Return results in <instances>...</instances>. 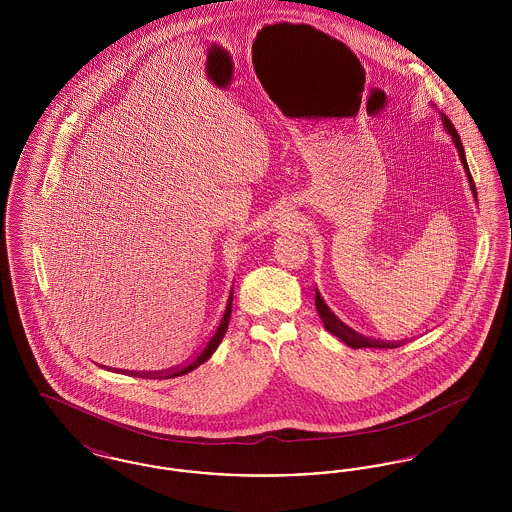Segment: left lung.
Returning a JSON list of instances; mask_svg holds the SVG:
<instances>
[{
	"label": "left lung",
	"mask_w": 512,
	"mask_h": 512,
	"mask_svg": "<svg viewBox=\"0 0 512 512\" xmlns=\"http://www.w3.org/2000/svg\"><path fill=\"white\" fill-rule=\"evenodd\" d=\"M432 107H434V105H432ZM439 117H441V122H443L445 132L451 136L453 144L457 147V153H459V157H461V163H463L464 172H466V178H468V184H470V190H472L474 199H476V186H474V182H472V174L468 171V163H466V155H464L461 136H459V132L455 130L453 122L449 121L443 113H441ZM476 201H478V199H476ZM315 305H317L318 317L322 320L324 328H326L332 336H336L338 340L343 341L345 345H349V347H353V349H361V347L395 349V347H399V345H401V341L372 340V338H368V336H363V334L355 332V330H353V328H349L347 324H343L340 318L336 317V315L330 311V307H328V305H326V301L322 299V295L318 292V288L315 290Z\"/></svg>",
	"instance_id": "1"
}]
</instances>
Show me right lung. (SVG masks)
Returning <instances> with one entry per match:
<instances>
[{"label":"right lung","mask_w":512,"mask_h":512,"mask_svg":"<svg viewBox=\"0 0 512 512\" xmlns=\"http://www.w3.org/2000/svg\"><path fill=\"white\" fill-rule=\"evenodd\" d=\"M232 301H234V288L230 290L228 301H226V309H224V315L220 318L217 330L213 332V336H211L209 341L203 345V349L195 355L194 359H192L190 363H186V365L182 366H174L171 370H165V372H159V374H147V376L161 378V380H165V378H176V376H184V374L192 372V370L197 368V366L203 365L207 359H211V355L217 351L220 341H222L224 334H226V330H228V322H230V315H232Z\"/></svg>","instance_id":"right-lung-1"}]
</instances>
